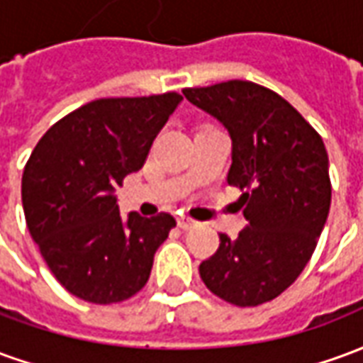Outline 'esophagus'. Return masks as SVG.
<instances>
[{"label":"esophagus","mask_w":363,"mask_h":363,"mask_svg":"<svg viewBox=\"0 0 363 363\" xmlns=\"http://www.w3.org/2000/svg\"><path fill=\"white\" fill-rule=\"evenodd\" d=\"M177 223H179V228L181 229H192L196 228L198 221H194L192 218H186V216H181V218H177Z\"/></svg>","instance_id":"esophagus-1"}]
</instances>
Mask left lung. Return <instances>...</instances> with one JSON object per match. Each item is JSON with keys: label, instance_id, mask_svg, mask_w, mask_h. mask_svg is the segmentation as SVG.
<instances>
[{"label": "left lung", "instance_id": "1", "mask_svg": "<svg viewBox=\"0 0 363 363\" xmlns=\"http://www.w3.org/2000/svg\"><path fill=\"white\" fill-rule=\"evenodd\" d=\"M228 128V182L249 225L200 264L206 288L237 307H257L288 289L311 259L328 208V155L317 130L278 93L252 82L182 89Z\"/></svg>", "mask_w": 363, "mask_h": 363}]
</instances>
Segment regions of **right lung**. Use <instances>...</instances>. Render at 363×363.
<instances>
[{"label":"right lung","instance_id":"add662e5","mask_svg":"<svg viewBox=\"0 0 363 363\" xmlns=\"http://www.w3.org/2000/svg\"><path fill=\"white\" fill-rule=\"evenodd\" d=\"M182 96L99 99L58 120L23 173V210L43 259L64 288L89 303L135 296L153 255L177 225L171 213L120 216L114 189L140 171Z\"/></svg>","mask_w":363,"mask_h":363}]
</instances>
